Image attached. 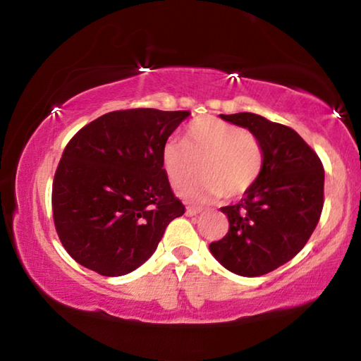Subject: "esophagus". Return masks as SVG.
Listing matches in <instances>:
<instances>
[{
    "mask_svg": "<svg viewBox=\"0 0 361 361\" xmlns=\"http://www.w3.org/2000/svg\"><path fill=\"white\" fill-rule=\"evenodd\" d=\"M200 212H202V210L197 209V207H191V205L186 207V215L188 216H197Z\"/></svg>",
    "mask_w": 361,
    "mask_h": 361,
    "instance_id": "esophagus-1",
    "label": "esophagus"
}]
</instances>
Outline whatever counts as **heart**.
Returning a JSON list of instances; mask_svg holds the SVG:
<instances>
[{
	"instance_id": "obj_1",
	"label": "heart",
	"mask_w": 361,
	"mask_h": 361,
	"mask_svg": "<svg viewBox=\"0 0 361 361\" xmlns=\"http://www.w3.org/2000/svg\"><path fill=\"white\" fill-rule=\"evenodd\" d=\"M202 178L185 189L188 199L207 200L226 195L237 199L258 180L262 148L252 132L213 116L194 119L185 140L170 138L162 148V166L173 188L186 186L199 175Z\"/></svg>"
}]
</instances>
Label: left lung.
Here are the masks:
<instances>
[{"instance_id":"8db88e82","label":"left lung","mask_w":361,"mask_h":361,"mask_svg":"<svg viewBox=\"0 0 361 361\" xmlns=\"http://www.w3.org/2000/svg\"><path fill=\"white\" fill-rule=\"evenodd\" d=\"M219 116L259 140L262 167L239 204L221 207L229 231L210 243V252L237 276H264L295 258L312 235L323 210L325 170L291 127L253 113Z\"/></svg>"}]
</instances>
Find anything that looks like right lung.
Wrapping results in <instances>:
<instances>
[{
    "instance_id": "right-lung-1",
    "label": "right lung",
    "mask_w": 361,
    "mask_h": 361,
    "mask_svg": "<svg viewBox=\"0 0 361 361\" xmlns=\"http://www.w3.org/2000/svg\"><path fill=\"white\" fill-rule=\"evenodd\" d=\"M189 111L132 108L84 126L54 175L52 215L63 248L105 277L135 271L185 213L162 166V148Z\"/></svg>"
}]
</instances>
